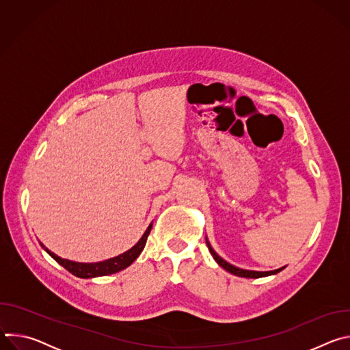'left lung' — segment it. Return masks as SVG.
Wrapping results in <instances>:
<instances>
[{"label":"left lung","instance_id":"left-lung-1","mask_svg":"<svg viewBox=\"0 0 350 350\" xmlns=\"http://www.w3.org/2000/svg\"><path fill=\"white\" fill-rule=\"evenodd\" d=\"M206 245L209 247V252L212 254L213 259L217 262L219 266H221L224 270H227L228 273L234 274V275H238V277H245V278H260V277H267V275H273V274H277L280 273L281 270H284L285 267H281V269H277V270H273V271H254V270H243V269H239V267H235L232 265H230L228 262H226L224 259H221L216 252L215 249L211 246L208 238H206Z\"/></svg>","mask_w":350,"mask_h":350}]
</instances>
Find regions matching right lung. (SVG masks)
I'll return each mask as SVG.
<instances>
[{
	"label": "right lung",
	"mask_w": 350,
	"mask_h": 350,
	"mask_svg": "<svg viewBox=\"0 0 350 350\" xmlns=\"http://www.w3.org/2000/svg\"><path fill=\"white\" fill-rule=\"evenodd\" d=\"M151 228H152V223L148 226V228L145 230L141 239L131 249H129L127 252H124L119 256H115L112 259H108V260H104V262H96V263H79V262H72V260H68V259H62V258L57 256L55 254H53L51 251H49V249H46L42 243H41V246L44 247V251L49 256L55 259L62 267H65L73 275H76L79 278H94V277L115 274V273L129 267L142 252V249H144V246L146 243V239H148V235H149V232H151Z\"/></svg>",
	"instance_id": "obj_1"
}]
</instances>
